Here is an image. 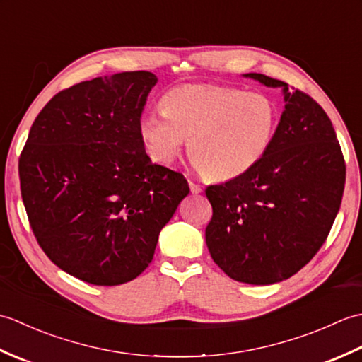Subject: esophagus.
Here are the masks:
<instances>
[{"instance_id": "34e87169", "label": "esophagus", "mask_w": 362, "mask_h": 362, "mask_svg": "<svg viewBox=\"0 0 362 362\" xmlns=\"http://www.w3.org/2000/svg\"><path fill=\"white\" fill-rule=\"evenodd\" d=\"M189 189H191V194H201L202 193V187L197 185L194 182H189Z\"/></svg>"}]
</instances>
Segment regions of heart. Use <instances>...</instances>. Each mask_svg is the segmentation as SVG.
Listing matches in <instances>:
<instances>
[{
    "mask_svg": "<svg viewBox=\"0 0 362 362\" xmlns=\"http://www.w3.org/2000/svg\"><path fill=\"white\" fill-rule=\"evenodd\" d=\"M279 109L263 93L214 86H182L161 99V113L140 122L146 151L160 165H171L188 140L189 156L213 180H232L266 156Z\"/></svg>",
    "mask_w": 362,
    "mask_h": 362,
    "instance_id": "obj_1",
    "label": "heart"
}]
</instances>
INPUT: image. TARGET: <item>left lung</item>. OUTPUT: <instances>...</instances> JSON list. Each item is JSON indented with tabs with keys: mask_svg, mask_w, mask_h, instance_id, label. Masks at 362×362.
Segmentation results:
<instances>
[{
	"mask_svg": "<svg viewBox=\"0 0 362 362\" xmlns=\"http://www.w3.org/2000/svg\"><path fill=\"white\" fill-rule=\"evenodd\" d=\"M280 88L284 109L266 156L250 171L206 188L213 218L210 255L230 279L274 284L297 274L325 243L339 211L345 163L332 121L308 95L258 73Z\"/></svg>",
	"mask_w": 362,
	"mask_h": 362,
	"instance_id": "obj_1",
	"label": "left lung"
}]
</instances>
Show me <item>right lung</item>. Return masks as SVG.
Masks as SVG:
<instances>
[{
	"label": "right lung",
	"instance_id": "1",
	"mask_svg": "<svg viewBox=\"0 0 362 362\" xmlns=\"http://www.w3.org/2000/svg\"><path fill=\"white\" fill-rule=\"evenodd\" d=\"M157 81L124 71L76 83L30 127L18 165L30 227L52 263L82 281L136 279L189 193L180 173L152 163L140 136Z\"/></svg>",
	"mask_w": 362,
	"mask_h": 362
}]
</instances>
